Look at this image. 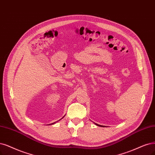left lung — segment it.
Instances as JSON below:
<instances>
[{"label": "left lung", "mask_w": 155, "mask_h": 155, "mask_svg": "<svg viewBox=\"0 0 155 155\" xmlns=\"http://www.w3.org/2000/svg\"><path fill=\"white\" fill-rule=\"evenodd\" d=\"M96 125H97V126H98V127H104V126H101V125H99V124H96V123H94Z\"/></svg>", "instance_id": "left-lung-1"}]
</instances>
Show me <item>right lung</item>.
<instances>
[{
	"label": "right lung",
	"mask_w": 155,
	"mask_h": 155,
	"mask_svg": "<svg viewBox=\"0 0 155 155\" xmlns=\"http://www.w3.org/2000/svg\"><path fill=\"white\" fill-rule=\"evenodd\" d=\"M63 117H62V118H63ZM61 119H60V120H61ZM57 121H56V122H57ZM56 122H55V123H51V124H55V123Z\"/></svg>",
	"instance_id": "1"
}]
</instances>
